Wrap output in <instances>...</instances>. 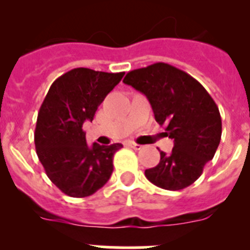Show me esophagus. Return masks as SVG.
Segmentation results:
<instances>
[{
	"mask_svg": "<svg viewBox=\"0 0 250 250\" xmlns=\"http://www.w3.org/2000/svg\"><path fill=\"white\" fill-rule=\"evenodd\" d=\"M126 145L127 146H130L131 147V149H134V150H140L141 147V145H139V144H136V143H131V141H129V143H126Z\"/></svg>",
	"mask_w": 250,
	"mask_h": 250,
	"instance_id": "1",
	"label": "esophagus"
}]
</instances>
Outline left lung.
Instances as JSON below:
<instances>
[{"label":"left lung","instance_id":"8db88e82","mask_svg":"<svg viewBox=\"0 0 250 250\" xmlns=\"http://www.w3.org/2000/svg\"><path fill=\"white\" fill-rule=\"evenodd\" d=\"M123 83L146 96L155 120L174 140L171 152L159 150V164L145 170L147 180L165 190L193 184L214 158L222 138L215 101L193 76L165 62L132 70Z\"/></svg>","mask_w":250,"mask_h":250}]
</instances>
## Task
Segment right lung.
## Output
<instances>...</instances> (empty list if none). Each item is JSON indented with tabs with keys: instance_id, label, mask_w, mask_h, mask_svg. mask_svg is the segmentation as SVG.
Here are the masks:
<instances>
[{
	"instance_id": "obj_1",
	"label": "right lung",
	"mask_w": 250,
	"mask_h": 250,
	"mask_svg": "<svg viewBox=\"0 0 250 250\" xmlns=\"http://www.w3.org/2000/svg\"><path fill=\"white\" fill-rule=\"evenodd\" d=\"M124 72L77 67L54 81L37 115L35 146L46 175L72 198L92 195L107 183L114 154L121 144L89 146L83 125L92 121L99 105Z\"/></svg>"
}]
</instances>
